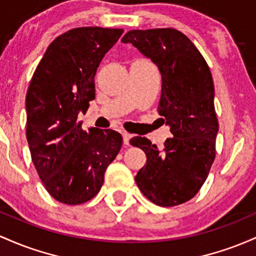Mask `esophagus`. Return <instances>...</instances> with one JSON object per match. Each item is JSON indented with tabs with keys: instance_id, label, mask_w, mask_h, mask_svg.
Wrapping results in <instances>:
<instances>
[{
	"instance_id": "1",
	"label": "esophagus",
	"mask_w": 256,
	"mask_h": 256,
	"mask_svg": "<svg viewBox=\"0 0 256 256\" xmlns=\"http://www.w3.org/2000/svg\"><path fill=\"white\" fill-rule=\"evenodd\" d=\"M122 136H123V144L128 146V145H129V140H130L132 136H130V134H129V133H127V132H123Z\"/></svg>"
}]
</instances>
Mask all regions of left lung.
<instances>
[{"label":"left lung","instance_id":"1","mask_svg":"<svg viewBox=\"0 0 256 256\" xmlns=\"http://www.w3.org/2000/svg\"><path fill=\"white\" fill-rule=\"evenodd\" d=\"M122 42L132 43L158 66L162 90L157 111L173 134L162 152L146 138L130 139L148 158L136 185L154 204H182L202 188L216 154L219 122L210 68L191 40L175 28L130 30Z\"/></svg>","mask_w":256,"mask_h":256}]
</instances>
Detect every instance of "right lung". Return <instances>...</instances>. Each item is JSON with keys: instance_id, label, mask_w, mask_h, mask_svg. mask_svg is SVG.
Masks as SVG:
<instances>
[{"instance_id": "add662e5", "label": "right lung", "mask_w": 256, "mask_h": 256, "mask_svg": "<svg viewBox=\"0 0 256 256\" xmlns=\"http://www.w3.org/2000/svg\"><path fill=\"white\" fill-rule=\"evenodd\" d=\"M123 28H71L48 46L26 93V139L48 194L58 202H88L102 188L122 146L112 129L83 130L77 122L96 98L98 66Z\"/></svg>"}]
</instances>
